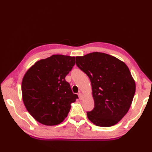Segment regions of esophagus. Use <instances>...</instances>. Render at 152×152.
<instances>
[{
    "label": "esophagus",
    "instance_id": "obj_1",
    "mask_svg": "<svg viewBox=\"0 0 152 152\" xmlns=\"http://www.w3.org/2000/svg\"><path fill=\"white\" fill-rule=\"evenodd\" d=\"M78 96H79V99H82V96H83V95L81 93V92H79L78 93Z\"/></svg>",
    "mask_w": 152,
    "mask_h": 152
}]
</instances>
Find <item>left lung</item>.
I'll return each instance as SVG.
<instances>
[{
	"mask_svg": "<svg viewBox=\"0 0 152 152\" xmlns=\"http://www.w3.org/2000/svg\"><path fill=\"white\" fill-rule=\"evenodd\" d=\"M77 66L89 77L94 108L88 119L99 127L116 125L127 114L135 92V82L128 66L104 53L76 57Z\"/></svg>",
	"mask_w": 152,
	"mask_h": 152,
	"instance_id": "1",
	"label": "left lung"
}]
</instances>
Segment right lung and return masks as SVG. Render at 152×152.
<instances>
[{
    "instance_id": "1",
    "label": "right lung",
    "mask_w": 152,
    "mask_h": 152,
    "mask_svg": "<svg viewBox=\"0 0 152 152\" xmlns=\"http://www.w3.org/2000/svg\"><path fill=\"white\" fill-rule=\"evenodd\" d=\"M75 64V57L53 55L35 62L23 78V101L27 111L43 125H56L68 116L73 94L65 77Z\"/></svg>"
}]
</instances>
